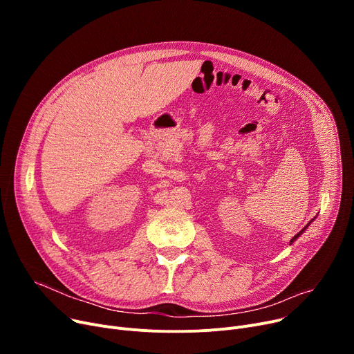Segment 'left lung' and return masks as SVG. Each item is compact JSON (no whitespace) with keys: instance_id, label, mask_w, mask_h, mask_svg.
Wrapping results in <instances>:
<instances>
[{"instance_id":"obj_1","label":"left lung","mask_w":354,"mask_h":354,"mask_svg":"<svg viewBox=\"0 0 354 354\" xmlns=\"http://www.w3.org/2000/svg\"><path fill=\"white\" fill-rule=\"evenodd\" d=\"M311 222H313V219H311V221H310V222H308V224H307V225H306V227H304V228H303V230H301V231H300V232H299V234H297V235H294V236H292V238H291V241H290V244H292V243H294V241H295V239H297V238H299V236H300V235H301V234H303V232H304V231H306V230H307V228H308V225H310V224H311Z\"/></svg>"}]
</instances>
